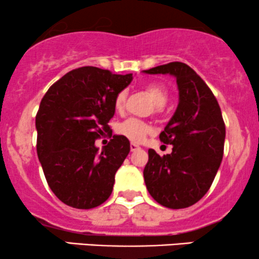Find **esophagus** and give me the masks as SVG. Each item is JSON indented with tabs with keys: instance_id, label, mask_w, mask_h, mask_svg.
Returning a JSON list of instances; mask_svg holds the SVG:
<instances>
[{
	"instance_id": "34e87169",
	"label": "esophagus",
	"mask_w": 259,
	"mask_h": 259,
	"mask_svg": "<svg viewBox=\"0 0 259 259\" xmlns=\"http://www.w3.org/2000/svg\"><path fill=\"white\" fill-rule=\"evenodd\" d=\"M140 147L138 144H134V142H132V144H130V150H132V152H135V151H138V150H140Z\"/></svg>"
}]
</instances>
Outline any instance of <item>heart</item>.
Instances as JSON below:
<instances>
[{
	"label": "heart",
	"instance_id": "obj_1",
	"mask_svg": "<svg viewBox=\"0 0 259 259\" xmlns=\"http://www.w3.org/2000/svg\"><path fill=\"white\" fill-rule=\"evenodd\" d=\"M145 92H146L148 97L154 103V113L162 112V107H164L169 100V92L167 88L160 84H148L145 88ZM125 100V91H120L115 96L114 109L118 113H121L124 111ZM151 133H152V127L148 125L146 121L135 119V118H130V119L123 121L118 126V134L124 136V138H126L127 140H130L132 142H141Z\"/></svg>",
	"mask_w": 259,
	"mask_h": 259
}]
</instances>
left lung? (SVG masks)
Listing matches in <instances>:
<instances>
[{"instance_id": "1", "label": "left lung", "mask_w": 259, "mask_h": 259, "mask_svg": "<svg viewBox=\"0 0 259 259\" xmlns=\"http://www.w3.org/2000/svg\"><path fill=\"white\" fill-rule=\"evenodd\" d=\"M177 78L179 105L159 134L171 153L160 157L148 150L144 169L150 195L162 206L180 209L195 204L207 194L223 159L225 124L218 101L192 68L181 62L144 70Z\"/></svg>"}]
</instances>
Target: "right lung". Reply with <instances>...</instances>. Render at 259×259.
I'll return each instance as SVG.
<instances>
[{
	"label": "right lung",
	"instance_id": "1",
	"mask_svg": "<svg viewBox=\"0 0 259 259\" xmlns=\"http://www.w3.org/2000/svg\"><path fill=\"white\" fill-rule=\"evenodd\" d=\"M132 80L133 74L81 67L62 76L41 100L35 121L37 157L50 189L67 206L90 209L111 196L130 142L113 135L100 152L95 141L111 130L115 96Z\"/></svg>",
	"mask_w": 259,
	"mask_h": 259
}]
</instances>
